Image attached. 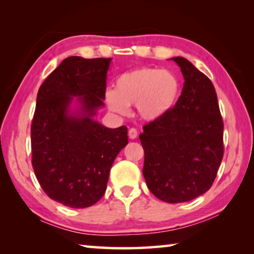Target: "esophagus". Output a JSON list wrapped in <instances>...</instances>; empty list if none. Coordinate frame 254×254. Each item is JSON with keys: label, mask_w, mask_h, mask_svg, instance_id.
I'll return each instance as SVG.
<instances>
[{"label": "esophagus", "mask_w": 254, "mask_h": 254, "mask_svg": "<svg viewBox=\"0 0 254 254\" xmlns=\"http://www.w3.org/2000/svg\"><path fill=\"white\" fill-rule=\"evenodd\" d=\"M137 136V131L135 130L134 127H132V128H130V130H128V137H130V139H135V137Z\"/></svg>", "instance_id": "34e87169"}]
</instances>
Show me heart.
I'll list each match as a JSON object with an SVG mask.
<instances>
[{"label": "heart", "instance_id": "1", "mask_svg": "<svg viewBox=\"0 0 254 254\" xmlns=\"http://www.w3.org/2000/svg\"><path fill=\"white\" fill-rule=\"evenodd\" d=\"M179 94L180 83L173 72L144 67L119 76L114 91L105 93V102L118 115H127L128 106L135 105L141 119L157 121L174 109Z\"/></svg>", "mask_w": 254, "mask_h": 254}]
</instances>
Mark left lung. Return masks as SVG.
Masks as SVG:
<instances>
[{"mask_svg": "<svg viewBox=\"0 0 254 254\" xmlns=\"http://www.w3.org/2000/svg\"><path fill=\"white\" fill-rule=\"evenodd\" d=\"M185 83L168 114L143 127V176L150 191L166 203H184L203 195L220 168L223 120L216 92L207 76L186 58H171Z\"/></svg>", "mask_w": 254, "mask_h": 254, "instance_id": "1", "label": "left lung"}]
</instances>
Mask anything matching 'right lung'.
Instances as JSON below:
<instances>
[{
	"mask_svg": "<svg viewBox=\"0 0 254 254\" xmlns=\"http://www.w3.org/2000/svg\"><path fill=\"white\" fill-rule=\"evenodd\" d=\"M111 60L71 56L38 91L31 124L34 174L51 199L71 208L102 198L111 167L128 142L126 126L109 128L94 119L104 106Z\"/></svg>",
	"mask_w": 254,
	"mask_h": 254,
	"instance_id": "obj_1",
	"label": "right lung"
}]
</instances>
